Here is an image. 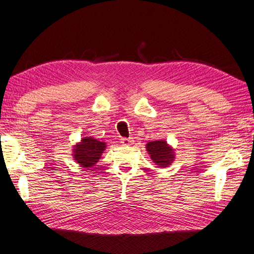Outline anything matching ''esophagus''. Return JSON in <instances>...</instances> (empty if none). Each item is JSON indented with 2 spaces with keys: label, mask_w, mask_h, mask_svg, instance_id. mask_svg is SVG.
I'll return each mask as SVG.
<instances>
[{
  "label": "esophagus",
  "mask_w": 254,
  "mask_h": 254,
  "mask_svg": "<svg viewBox=\"0 0 254 254\" xmlns=\"http://www.w3.org/2000/svg\"><path fill=\"white\" fill-rule=\"evenodd\" d=\"M132 140L128 139V137H122L121 139V144L122 145H131Z\"/></svg>",
  "instance_id": "1"
}]
</instances>
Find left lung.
<instances>
[{
    "instance_id": "1",
    "label": "left lung",
    "mask_w": 254,
    "mask_h": 254,
    "mask_svg": "<svg viewBox=\"0 0 254 254\" xmlns=\"http://www.w3.org/2000/svg\"><path fill=\"white\" fill-rule=\"evenodd\" d=\"M147 150L154 163L159 167H167L174 160L171 149L167 145L166 141H152L147 144Z\"/></svg>"
}]
</instances>
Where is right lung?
Wrapping results in <instances>:
<instances>
[{"mask_svg":"<svg viewBox=\"0 0 254 254\" xmlns=\"http://www.w3.org/2000/svg\"><path fill=\"white\" fill-rule=\"evenodd\" d=\"M105 149V143L93 137H84L80 144H77L74 150L75 160L81 167H93L101 158Z\"/></svg>","mask_w":254,"mask_h":254,"instance_id":"right-lung-1","label":"right lung"}]
</instances>
